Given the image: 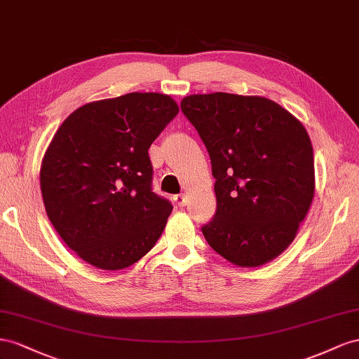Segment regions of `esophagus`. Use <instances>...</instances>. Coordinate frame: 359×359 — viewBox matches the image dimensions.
I'll return each instance as SVG.
<instances>
[{
  "mask_svg": "<svg viewBox=\"0 0 359 359\" xmlns=\"http://www.w3.org/2000/svg\"><path fill=\"white\" fill-rule=\"evenodd\" d=\"M174 201L177 203L179 208H183V206H185V204H187V197L183 196V194H179V196L174 197Z\"/></svg>",
  "mask_w": 359,
  "mask_h": 359,
  "instance_id": "esophagus-1",
  "label": "esophagus"
}]
</instances>
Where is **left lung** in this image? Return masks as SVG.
<instances>
[{
	"mask_svg": "<svg viewBox=\"0 0 359 359\" xmlns=\"http://www.w3.org/2000/svg\"><path fill=\"white\" fill-rule=\"evenodd\" d=\"M183 114L206 146L217 212L208 243L242 268L289 247L314 197V156L302 123L276 102L230 93L191 95Z\"/></svg>",
	"mask_w": 359,
	"mask_h": 359,
	"instance_id": "left-lung-1",
	"label": "left lung"
}]
</instances>
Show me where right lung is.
I'll use <instances>...</instances> for the list:
<instances>
[{
	"mask_svg": "<svg viewBox=\"0 0 359 359\" xmlns=\"http://www.w3.org/2000/svg\"><path fill=\"white\" fill-rule=\"evenodd\" d=\"M179 107L161 93L86 104L61 123L40 167L49 221L84 262L118 271L146 255L171 203L151 191L149 147Z\"/></svg>",
	"mask_w": 359,
	"mask_h": 359,
	"instance_id": "add662e5",
	"label": "right lung"
}]
</instances>
